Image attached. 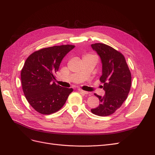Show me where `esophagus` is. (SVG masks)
<instances>
[{"label":"esophagus","instance_id":"1","mask_svg":"<svg viewBox=\"0 0 155 155\" xmlns=\"http://www.w3.org/2000/svg\"><path fill=\"white\" fill-rule=\"evenodd\" d=\"M78 91H79V92H80V93H82V94H88V92L85 91H83V90H82V89H81V88H78Z\"/></svg>","mask_w":155,"mask_h":155}]
</instances>
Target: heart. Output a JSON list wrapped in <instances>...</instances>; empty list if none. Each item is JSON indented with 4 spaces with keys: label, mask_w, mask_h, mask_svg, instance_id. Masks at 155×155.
I'll list each match as a JSON object with an SVG mask.
<instances>
[{
    "label": "heart",
    "mask_w": 155,
    "mask_h": 155,
    "mask_svg": "<svg viewBox=\"0 0 155 155\" xmlns=\"http://www.w3.org/2000/svg\"><path fill=\"white\" fill-rule=\"evenodd\" d=\"M86 56H93V55H86Z\"/></svg>",
    "instance_id": "heart-1"
}]
</instances>
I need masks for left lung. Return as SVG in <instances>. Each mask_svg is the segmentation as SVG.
Masks as SVG:
<instances>
[{"label": "left lung", "mask_w": 155, "mask_h": 155, "mask_svg": "<svg viewBox=\"0 0 155 155\" xmlns=\"http://www.w3.org/2000/svg\"><path fill=\"white\" fill-rule=\"evenodd\" d=\"M97 51L102 63V76L104 96L94 94L100 100L97 107L91 109L93 114L100 116L112 114L127 97L131 87V73L124 55L120 51L104 43L91 45Z\"/></svg>", "instance_id": "obj_1"}]
</instances>
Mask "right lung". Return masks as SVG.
Wrapping results in <instances>:
<instances>
[{"label": "right lung", "mask_w": 155, "mask_h": 155, "mask_svg": "<svg viewBox=\"0 0 155 155\" xmlns=\"http://www.w3.org/2000/svg\"><path fill=\"white\" fill-rule=\"evenodd\" d=\"M74 47L66 45L42 48L26 59L21 72L22 91L28 102L40 114L58 112L73 91L53 80L63 58Z\"/></svg>", "instance_id": "add662e5"}]
</instances>
